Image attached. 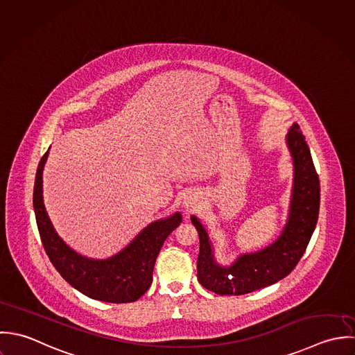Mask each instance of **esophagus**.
<instances>
[{
	"instance_id": "34e87169",
	"label": "esophagus",
	"mask_w": 355,
	"mask_h": 355,
	"mask_svg": "<svg viewBox=\"0 0 355 355\" xmlns=\"http://www.w3.org/2000/svg\"><path fill=\"white\" fill-rule=\"evenodd\" d=\"M188 205H191V202H189V200H188Z\"/></svg>"
}]
</instances>
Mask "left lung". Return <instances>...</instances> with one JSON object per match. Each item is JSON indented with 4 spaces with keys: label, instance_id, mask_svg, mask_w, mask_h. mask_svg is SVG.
Masks as SVG:
<instances>
[{
    "label": "left lung",
    "instance_id": "obj_1",
    "mask_svg": "<svg viewBox=\"0 0 355 355\" xmlns=\"http://www.w3.org/2000/svg\"><path fill=\"white\" fill-rule=\"evenodd\" d=\"M286 144L293 160V189L289 218L277 241L259 252L241 255L230 268H220L214 261L206 229L192 216L200 239L198 280L209 291L218 295L250 293L283 280L303 257L318 219L320 180L309 145L296 123L286 135Z\"/></svg>",
    "mask_w": 355,
    "mask_h": 355
}]
</instances>
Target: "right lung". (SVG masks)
Instances as JSON below:
<instances>
[{
  "mask_svg": "<svg viewBox=\"0 0 355 355\" xmlns=\"http://www.w3.org/2000/svg\"><path fill=\"white\" fill-rule=\"evenodd\" d=\"M49 150L41 157L34 182V211L44 248L62 277L83 295L110 303L136 302L152 283L156 257L167 236L182 220L181 214L146 226L123 251L96 261L71 250L56 233L42 200V171Z\"/></svg>",
  "mask_w": 355,
  "mask_h": 355,
  "instance_id": "1",
  "label": "right lung"
}]
</instances>
